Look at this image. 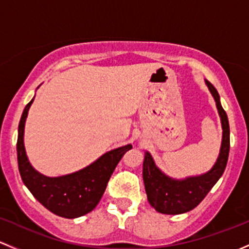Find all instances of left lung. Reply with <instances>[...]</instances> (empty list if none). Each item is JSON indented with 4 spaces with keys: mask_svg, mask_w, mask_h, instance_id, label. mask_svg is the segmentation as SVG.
<instances>
[{
    "mask_svg": "<svg viewBox=\"0 0 249 249\" xmlns=\"http://www.w3.org/2000/svg\"><path fill=\"white\" fill-rule=\"evenodd\" d=\"M214 102L222 124L223 135L218 158L207 173L199 176L173 178L165 175L153 160L150 152L146 151L142 163V178L147 200L151 206L164 214H181L198 206L217 183L227 166L230 148V129L227 112L220 104L219 94L211 83L205 80Z\"/></svg>",
    "mask_w": 249,
    "mask_h": 249,
    "instance_id": "8db88e82",
    "label": "left lung"
}]
</instances>
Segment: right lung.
<instances>
[{"label": "right lung", "instance_id": "right-lung-1", "mask_svg": "<svg viewBox=\"0 0 249 249\" xmlns=\"http://www.w3.org/2000/svg\"><path fill=\"white\" fill-rule=\"evenodd\" d=\"M33 101L35 97L25 107L18 129L17 152L20 176L32 196L49 211L65 218H78L98 205L110 176L132 145L128 143L114 148L75 173L57 178L43 175L31 165L24 145L25 122Z\"/></svg>", "mask_w": 249, "mask_h": 249}]
</instances>
